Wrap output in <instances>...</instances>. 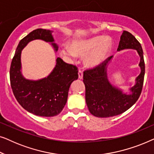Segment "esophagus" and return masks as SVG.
Returning <instances> with one entry per match:
<instances>
[{
	"label": "esophagus",
	"mask_w": 154,
	"mask_h": 154,
	"mask_svg": "<svg viewBox=\"0 0 154 154\" xmlns=\"http://www.w3.org/2000/svg\"><path fill=\"white\" fill-rule=\"evenodd\" d=\"M83 71L81 70V69H79V78L80 79H83Z\"/></svg>",
	"instance_id": "1"
}]
</instances>
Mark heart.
Segmentation results:
<instances>
[{
  "label": "heart",
  "instance_id": "1",
  "mask_svg": "<svg viewBox=\"0 0 154 154\" xmlns=\"http://www.w3.org/2000/svg\"><path fill=\"white\" fill-rule=\"evenodd\" d=\"M111 47V41L104 35L93 37L85 41L73 42L71 45L73 51L70 48H62L61 53L62 55L75 57V54L80 56H86L91 53L86 59L88 66H96L106 58Z\"/></svg>",
  "mask_w": 154,
  "mask_h": 154
}]
</instances>
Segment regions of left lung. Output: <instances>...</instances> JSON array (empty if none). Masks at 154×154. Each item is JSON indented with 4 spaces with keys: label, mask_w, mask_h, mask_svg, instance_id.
<instances>
[{
    "label": "left lung",
    "mask_w": 154,
    "mask_h": 154,
    "mask_svg": "<svg viewBox=\"0 0 154 154\" xmlns=\"http://www.w3.org/2000/svg\"><path fill=\"white\" fill-rule=\"evenodd\" d=\"M134 49L140 57L141 73L136 79V84L130 88L132 93L124 94L109 83L106 74L107 65L113 56L109 57L94 68L83 72L85 86V101L90 112L94 116L108 118L121 114L129 109L140 97L142 90L145 73V64L141 44L132 33L123 31L117 50Z\"/></svg>",
    "instance_id": "1"
}]
</instances>
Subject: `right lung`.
<instances>
[{"label": "right lung", "instance_id": "right-lung-1", "mask_svg": "<svg viewBox=\"0 0 154 154\" xmlns=\"http://www.w3.org/2000/svg\"><path fill=\"white\" fill-rule=\"evenodd\" d=\"M50 30L38 29L21 40L12 58L10 79L13 94L21 106L27 111L39 116L58 115L66 105L71 83L79 78L76 66L64 62L58 57L56 66L48 77L38 81L25 79L21 73V52L29 42L41 39L52 43L54 50L58 46Z\"/></svg>", "mask_w": 154, "mask_h": 154}]
</instances>
